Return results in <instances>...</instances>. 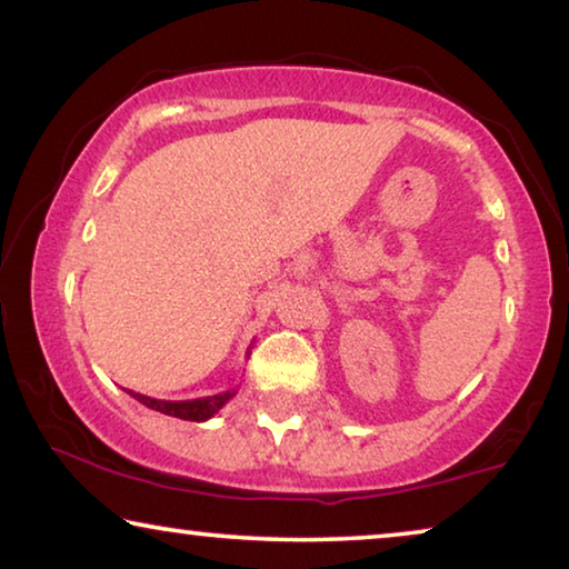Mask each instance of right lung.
Instances as JSON below:
<instances>
[{
  "label": "right lung",
  "instance_id": "1",
  "mask_svg": "<svg viewBox=\"0 0 569 569\" xmlns=\"http://www.w3.org/2000/svg\"><path fill=\"white\" fill-rule=\"evenodd\" d=\"M250 356V351H248ZM132 399H138L140 403H146L148 409H156L160 413H168V417H176V419H186V421H208L213 419L216 413L226 407V403L236 397L238 389H228V391H220L213 393V397H203V399H188V401H166V399H152L146 397V393H138V391H130Z\"/></svg>",
  "mask_w": 569,
  "mask_h": 569
}]
</instances>
